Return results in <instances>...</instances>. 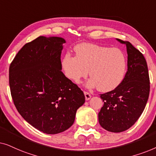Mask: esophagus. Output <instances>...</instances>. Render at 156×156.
Here are the masks:
<instances>
[{
    "mask_svg": "<svg viewBox=\"0 0 156 156\" xmlns=\"http://www.w3.org/2000/svg\"><path fill=\"white\" fill-rule=\"evenodd\" d=\"M84 96H85V99H86V100H89L91 99V96L90 94H89V92H87V91H84Z\"/></svg>",
    "mask_w": 156,
    "mask_h": 156,
    "instance_id": "obj_1",
    "label": "esophagus"
}]
</instances>
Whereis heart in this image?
Returning a JSON list of instances; mask_svg holds the SVG:
<instances>
[{
    "label": "heart",
    "mask_w": 156,
    "mask_h": 156,
    "mask_svg": "<svg viewBox=\"0 0 156 156\" xmlns=\"http://www.w3.org/2000/svg\"><path fill=\"white\" fill-rule=\"evenodd\" d=\"M76 56L67 54L62 61L66 76L75 83L89 75V87L106 92L116 89L124 78L126 57L119 49L82 43L75 48Z\"/></svg>",
    "instance_id": "1"
}]
</instances>
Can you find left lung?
<instances>
[{"label":"left lung","instance_id":"8db88e82","mask_svg":"<svg viewBox=\"0 0 156 156\" xmlns=\"http://www.w3.org/2000/svg\"><path fill=\"white\" fill-rule=\"evenodd\" d=\"M126 45L128 69L124 78L114 90L100 94L104 105L99 122L106 131L119 133L131 128L144 112L150 92L146 60L129 42L117 39Z\"/></svg>","mask_w":156,"mask_h":156}]
</instances>
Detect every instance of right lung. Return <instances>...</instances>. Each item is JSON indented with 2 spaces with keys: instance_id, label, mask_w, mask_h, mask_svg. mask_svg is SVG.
<instances>
[{
  "instance_id": "1",
  "label": "right lung",
  "mask_w": 156,
  "mask_h": 156,
  "mask_svg": "<svg viewBox=\"0 0 156 156\" xmlns=\"http://www.w3.org/2000/svg\"><path fill=\"white\" fill-rule=\"evenodd\" d=\"M65 39L40 36L26 43L9 68L12 99L23 119L47 134L72 126L85 102L83 91L61 71Z\"/></svg>"
}]
</instances>
